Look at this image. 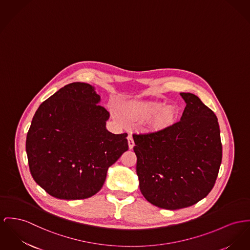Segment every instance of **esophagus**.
Segmentation results:
<instances>
[{
  "label": "esophagus",
  "instance_id": "1",
  "mask_svg": "<svg viewBox=\"0 0 250 250\" xmlns=\"http://www.w3.org/2000/svg\"><path fill=\"white\" fill-rule=\"evenodd\" d=\"M128 139V145H129V149L132 150L134 146V142H133V136L132 135H128L127 137Z\"/></svg>",
  "mask_w": 250,
  "mask_h": 250
}]
</instances>
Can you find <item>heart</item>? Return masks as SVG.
I'll return each mask as SVG.
<instances>
[{"label":"heart","instance_id":"1","mask_svg":"<svg viewBox=\"0 0 250 250\" xmlns=\"http://www.w3.org/2000/svg\"><path fill=\"white\" fill-rule=\"evenodd\" d=\"M129 116L133 118H149L152 117L150 131H162L171 126L177 117V111L171 105L164 106L163 102H138L132 104L128 110Z\"/></svg>","mask_w":250,"mask_h":250}]
</instances>
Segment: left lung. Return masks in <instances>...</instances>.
Returning <instances> with one entry per match:
<instances>
[{"mask_svg": "<svg viewBox=\"0 0 250 250\" xmlns=\"http://www.w3.org/2000/svg\"><path fill=\"white\" fill-rule=\"evenodd\" d=\"M180 96L186 102L180 121L162 131L133 134L140 191L150 204L170 210L205 198L222 162L215 114L197 96Z\"/></svg>", "mask_w": 250, "mask_h": 250, "instance_id": "obj_1", "label": "left lung"}]
</instances>
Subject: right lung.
Returning <instances> with one entry per match:
<instances>
[{"instance_id":"1","label":"right lung","mask_w":250,"mask_h":250,"mask_svg":"<svg viewBox=\"0 0 250 250\" xmlns=\"http://www.w3.org/2000/svg\"><path fill=\"white\" fill-rule=\"evenodd\" d=\"M95 88L73 83L43 101L26 136L35 182L51 196L86 199L99 192L107 170L128 150L127 133L106 129L109 112Z\"/></svg>"}]
</instances>
